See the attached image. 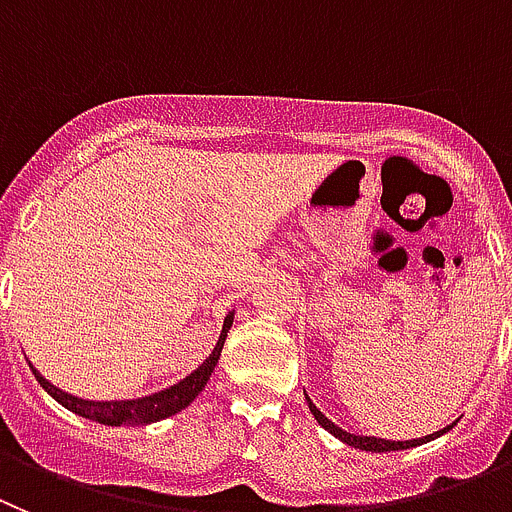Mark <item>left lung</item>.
<instances>
[{
  "instance_id": "obj_1",
  "label": "left lung",
  "mask_w": 512,
  "mask_h": 512,
  "mask_svg": "<svg viewBox=\"0 0 512 512\" xmlns=\"http://www.w3.org/2000/svg\"><path fill=\"white\" fill-rule=\"evenodd\" d=\"M303 395H306L308 408H311L313 418H316V421H319V426H321V428H326V431H329L331 436H336V439L344 441V444L354 446V449L375 451V454H380V451H398V449H411V446L428 444V441L439 439L441 434H446V431H451V428H454V423H457V421H454V423H449V426H446V428H441V431H434V434L423 436V439H411V441H388V439H377V436H359V434H349V431H344V428L336 426V423L331 421V418H326L324 413H321L319 408H316V405H313V400L308 398L306 390H303Z\"/></svg>"
}]
</instances>
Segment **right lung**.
Masks as SVG:
<instances>
[{"label":"right lung","mask_w":512,"mask_h":512,"mask_svg":"<svg viewBox=\"0 0 512 512\" xmlns=\"http://www.w3.org/2000/svg\"><path fill=\"white\" fill-rule=\"evenodd\" d=\"M234 321V311L227 313L224 319L222 334H219V342H216L214 352L201 362L191 375L183 377L181 382L170 385V388L158 390L153 395H145V398H132V400H86L78 398V395L66 393V390L55 388L53 382L45 380L35 367H32V375L45 388V393L50 398H55L63 408H68L71 413L81 418H89V421L104 423V426H147V423L163 421V418L176 416L181 413L186 405H191L196 400V395L206 388L211 372H214L216 362L222 357V347L227 342V331Z\"/></svg>","instance_id":"1"}]
</instances>
